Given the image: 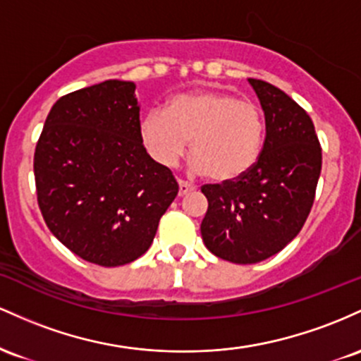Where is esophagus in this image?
<instances>
[{
    "mask_svg": "<svg viewBox=\"0 0 361 361\" xmlns=\"http://www.w3.org/2000/svg\"><path fill=\"white\" fill-rule=\"evenodd\" d=\"M194 189H196V188H194L192 184H189V182L179 180V196H185V194L194 191Z\"/></svg>",
    "mask_w": 361,
    "mask_h": 361,
    "instance_id": "34e87169",
    "label": "esophagus"
}]
</instances>
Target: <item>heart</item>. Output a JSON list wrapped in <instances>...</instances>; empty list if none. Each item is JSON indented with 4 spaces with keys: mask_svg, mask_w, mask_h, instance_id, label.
Returning a JSON list of instances; mask_svg holds the SVG:
<instances>
[{
    "mask_svg": "<svg viewBox=\"0 0 361 361\" xmlns=\"http://www.w3.org/2000/svg\"><path fill=\"white\" fill-rule=\"evenodd\" d=\"M141 141L157 164L172 167L191 153L196 169L216 184H228L256 167L264 143L261 109L220 90L173 95L167 109H153L140 126Z\"/></svg>",
    "mask_w": 361,
    "mask_h": 361,
    "instance_id": "obj_1",
    "label": "heart"
}]
</instances>
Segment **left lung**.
Listing matches in <instances>:
<instances>
[{"mask_svg": "<svg viewBox=\"0 0 361 361\" xmlns=\"http://www.w3.org/2000/svg\"><path fill=\"white\" fill-rule=\"evenodd\" d=\"M266 119V137L256 167L228 184H204L208 212L202 242L214 256L261 262L297 237L314 204L322 149L310 116L285 92L249 78Z\"/></svg>", "mask_w": 361, "mask_h": 361, "instance_id": "8db88e82", "label": "left lung"}]
</instances>
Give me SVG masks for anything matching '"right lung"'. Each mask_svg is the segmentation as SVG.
<instances>
[{
  "mask_svg": "<svg viewBox=\"0 0 361 361\" xmlns=\"http://www.w3.org/2000/svg\"><path fill=\"white\" fill-rule=\"evenodd\" d=\"M135 88L107 80L63 95L35 147L44 221L73 254L104 268L143 256L179 192L141 141Z\"/></svg>",
  "mask_w": 361,
  "mask_h": 361,
  "instance_id": "add662e5",
  "label": "right lung"
}]
</instances>
